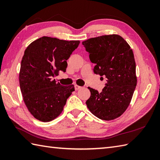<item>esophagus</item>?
<instances>
[{"instance_id":"esophagus-1","label":"esophagus","mask_w":160,"mask_h":160,"mask_svg":"<svg viewBox=\"0 0 160 160\" xmlns=\"http://www.w3.org/2000/svg\"><path fill=\"white\" fill-rule=\"evenodd\" d=\"M81 88H82V87H81L80 86H78V85H77V84H76V85H75V89H76V91H77V90H79V89H80Z\"/></svg>"}]
</instances>
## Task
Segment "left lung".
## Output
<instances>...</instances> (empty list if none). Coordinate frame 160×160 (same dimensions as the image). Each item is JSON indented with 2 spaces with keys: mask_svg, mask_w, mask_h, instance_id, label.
<instances>
[{
  "mask_svg": "<svg viewBox=\"0 0 160 160\" xmlns=\"http://www.w3.org/2000/svg\"><path fill=\"white\" fill-rule=\"evenodd\" d=\"M82 45L89 53L91 62L96 64L94 73L107 80L101 93L88 87L91 96L86 102L87 108L101 120H115L127 110L137 85L132 50L118 34L91 38Z\"/></svg>",
  "mask_w": 160,
  "mask_h": 160,
  "instance_id": "1",
  "label": "left lung"
}]
</instances>
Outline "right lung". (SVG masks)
Segmentation results:
<instances>
[{
    "label": "right lung",
    "mask_w": 160,
    "mask_h": 160,
    "mask_svg": "<svg viewBox=\"0 0 160 160\" xmlns=\"http://www.w3.org/2000/svg\"><path fill=\"white\" fill-rule=\"evenodd\" d=\"M80 44L43 36L27 47L20 64L19 82L23 100L33 117L50 122L63 111L74 86H62L54 77L65 72L67 60Z\"/></svg>",
    "instance_id": "add662e5"
}]
</instances>
